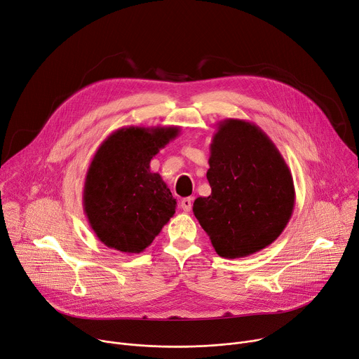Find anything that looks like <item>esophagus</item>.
Listing matches in <instances>:
<instances>
[{
  "label": "esophagus",
  "instance_id": "34e87169",
  "mask_svg": "<svg viewBox=\"0 0 359 359\" xmlns=\"http://www.w3.org/2000/svg\"><path fill=\"white\" fill-rule=\"evenodd\" d=\"M180 205H181V208H182L184 211H187V212H188V211H191V208H192V198L187 197V198L181 200Z\"/></svg>",
  "mask_w": 359,
  "mask_h": 359
}]
</instances>
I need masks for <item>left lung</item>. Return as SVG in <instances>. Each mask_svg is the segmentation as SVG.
Here are the masks:
<instances>
[{
  "mask_svg": "<svg viewBox=\"0 0 359 359\" xmlns=\"http://www.w3.org/2000/svg\"><path fill=\"white\" fill-rule=\"evenodd\" d=\"M208 197L194 201V215L214 250L226 259L257 253L278 238L294 208L287 163L255 123L224 119L210 145Z\"/></svg>",
  "mask_w": 359,
  "mask_h": 359,
  "instance_id": "1",
  "label": "left lung"
}]
</instances>
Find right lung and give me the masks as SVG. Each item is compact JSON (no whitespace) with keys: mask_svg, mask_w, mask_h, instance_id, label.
<instances>
[{"mask_svg":"<svg viewBox=\"0 0 359 359\" xmlns=\"http://www.w3.org/2000/svg\"><path fill=\"white\" fill-rule=\"evenodd\" d=\"M178 133V126L121 128L93 155L83 210L96 237L110 249L144 252L175 214L177 200L149 163Z\"/></svg>","mask_w":359,"mask_h":359,"instance_id":"obj_1","label":"right lung"}]
</instances>
